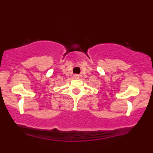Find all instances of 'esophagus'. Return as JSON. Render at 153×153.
I'll list each match as a JSON object with an SVG mask.
<instances>
[{
  "label": "esophagus",
  "mask_w": 153,
  "mask_h": 153,
  "mask_svg": "<svg viewBox=\"0 0 153 153\" xmlns=\"http://www.w3.org/2000/svg\"><path fill=\"white\" fill-rule=\"evenodd\" d=\"M73 78H74L75 79H78L79 78V75H77V74H75V75H73Z\"/></svg>",
  "instance_id": "34e87169"
}]
</instances>
